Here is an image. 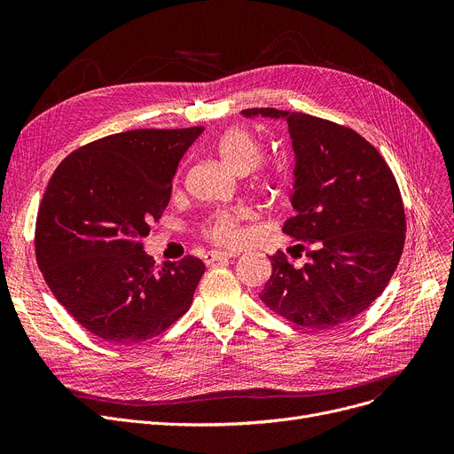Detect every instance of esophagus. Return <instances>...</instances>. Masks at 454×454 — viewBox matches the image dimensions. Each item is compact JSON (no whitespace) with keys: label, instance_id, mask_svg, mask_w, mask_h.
I'll return each mask as SVG.
<instances>
[{"label":"esophagus","instance_id":"34e87169","mask_svg":"<svg viewBox=\"0 0 454 454\" xmlns=\"http://www.w3.org/2000/svg\"><path fill=\"white\" fill-rule=\"evenodd\" d=\"M235 257V254H226V252H219V250H213V252H207L204 255V263L209 265V263H215V261H228Z\"/></svg>","mask_w":454,"mask_h":454}]
</instances>
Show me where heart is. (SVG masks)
I'll return each instance as SVG.
<instances>
[{
	"mask_svg": "<svg viewBox=\"0 0 454 454\" xmlns=\"http://www.w3.org/2000/svg\"><path fill=\"white\" fill-rule=\"evenodd\" d=\"M215 151H217L221 161L235 175L250 173L263 160V145H261L257 136L245 127H231L224 130L215 141ZM270 176H263L265 185H270ZM239 221L241 217L237 213L219 211L202 223L200 231L207 241L215 245L233 247L241 237Z\"/></svg>",
	"mask_w": 454,
	"mask_h": 454,
	"instance_id": "obj_1",
	"label": "heart"
}]
</instances>
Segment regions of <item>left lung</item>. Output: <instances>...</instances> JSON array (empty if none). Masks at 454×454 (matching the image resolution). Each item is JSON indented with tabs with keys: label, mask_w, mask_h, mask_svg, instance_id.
<instances>
[{
	"label": "left lung",
	"mask_w": 454,
	"mask_h": 454,
	"mask_svg": "<svg viewBox=\"0 0 454 454\" xmlns=\"http://www.w3.org/2000/svg\"><path fill=\"white\" fill-rule=\"evenodd\" d=\"M247 117L285 119L296 154L283 231L309 261L281 250L261 300L281 318L311 329L342 325L385 291L404 247V207L385 158L355 130L301 112L247 108ZM294 255V252H291Z\"/></svg>",
	"instance_id": "left-lung-1"
}]
</instances>
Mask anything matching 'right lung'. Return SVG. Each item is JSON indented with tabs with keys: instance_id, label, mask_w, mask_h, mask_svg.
<instances>
[{
	"instance_id": "1",
	"label": "right lung",
	"mask_w": 454,
	"mask_h": 454,
	"mask_svg": "<svg viewBox=\"0 0 454 454\" xmlns=\"http://www.w3.org/2000/svg\"><path fill=\"white\" fill-rule=\"evenodd\" d=\"M202 132L112 134L66 156L47 184L35 230L36 263L59 303L95 337L143 342L191 307L202 261L185 255L156 267L141 239L169 204L178 163Z\"/></svg>"
}]
</instances>
